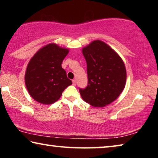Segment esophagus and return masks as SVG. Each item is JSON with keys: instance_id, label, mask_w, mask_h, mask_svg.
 Masks as SVG:
<instances>
[{"instance_id": "1", "label": "esophagus", "mask_w": 158, "mask_h": 158, "mask_svg": "<svg viewBox=\"0 0 158 158\" xmlns=\"http://www.w3.org/2000/svg\"><path fill=\"white\" fill-rule=\"evenodd\" d=\"M73 85H76V80L75 79L73 80Z\"/></svg>"}]
</instances>
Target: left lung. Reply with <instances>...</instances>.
Returning <instances> with one entry per match:
<instances>
[{
  "label": "left lung",
  "mask_w": 158,
  "mask_h": 158,
  "mask_svg": "<svg viewBox=\"0 0 158 158\" xmlns=\"http://www.w3.org/2000/svg\"><path fill=\"white\" fill-rule=\"evenodd\" d=\"M87 63L89 83L79 89L85 102L103 107L116 100L126 84V68L121 56L106 44L96 40L82 49Z\"/></svg>",
  "instance_id": "1"
}]
</instances>
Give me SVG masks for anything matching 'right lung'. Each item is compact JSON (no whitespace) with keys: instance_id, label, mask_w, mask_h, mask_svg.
<instances>
[{"instance_id":"add662e5","label":"right lung","mask_w":158,"mask_h":158,"mask_svg":"<svg viewBox=\"0 0 158 158\" xmlns=\"http://www.w3.org/2000/svg\"><path fill=\"white\" fill-rule=\"evenodd\" d=\"M69 49L55 43L40 49L31 58L25 73V84L31 97L43 105L58 100L63 90L73 84L61 64Z\"/></svg>"}]
</instances>
